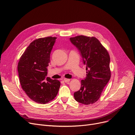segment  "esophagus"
I'll list each match as a JSON object with an SVG mask.
<instances>
[{
	"label": "esophagus",
	"mask_w": 135,
	"mask_h": 135,
	"mask_svg": "<svg viewBox=\"0 0 135 135\" xmlns=\"http://www.w3.org/2000/svg\"><path fill=\"white\" fill-rule=\"evenodd\" d=\"M63 80H64V82H65V83H67V82H69L70 81V79H67V78H64L63 79Z\"/></svg>",
	"instance_id": "obj_1"
}]
</instances>
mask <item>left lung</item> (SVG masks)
Masks as SVG:
<instances>
[{
  "mask_svg": "<svg viewBox=\"0 0 135 135\" xmlns=\"http://www.w3.org/2000/svg\"><path fill=\"white\" fill-rule=\"evenodd\" d=\"M70 41L79 50L87 71L85 78L81 80L80 89L74 93V99L85 105L93 104L100 98L110 79L109 53L94 37L79 35L71 37Z\"/></svg>",
  "mask_w": 135,
  "mask_h": 135,
  "instance_id": "8db88e82",
  "label": "left lung"
}]
</instances>
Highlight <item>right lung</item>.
Listing matches in <instances>:
<instances>
[{
	"mask_svg": "<svg viewBox=\"0 0 135 135\" xmlns=\"http://www.w3.org/2000/svg\"><path fill=\"white\" fill-rule=\"evenodd\" d=\"M56 38L51 36L34 40L20 57L17 66L23 90L39 104H45L54 99L60 87L59 80L46 77L50 54Z\"/></svg>",
	"mask_w": 135,
	"mask_h": 135,
	"instance_id": "right-lung-1",
	"label": "right lung"
}]
</instances>
